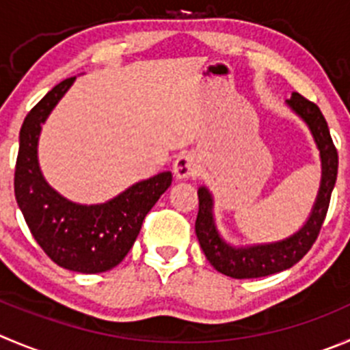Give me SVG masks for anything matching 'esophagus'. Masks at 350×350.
Wrapping results in <instances>:
<instances>
[{
    "label": "esophagus",
    "mask_w": 350,
    "mask_h": 350,
    "mask_svg": "<svg viewBox=\"0 0 350 350\" xmlns=\"http://www.w3.org/2000/svg\"><path fill=\"white\" fill-rule=\"evenodd\" d=\"M198 173V165L191 154H180L173 163V175L177 180H187Z\"/></svg>",
    "instance_id": "esophagus-1"
}]
</instances>
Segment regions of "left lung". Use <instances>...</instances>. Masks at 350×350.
I'll use <instances>...</instances> for the list:
<instances>
[{
	"mask_svg": "<svg viewBox=\"0 0 350 350\" xmlns=\"http://www.w3.org/2000/svg\"><path fill=\"white\" fill-rule=\"evenodd\" d=\"M285 105L308 125L321 158V182L311 213L306 223L291 237L268 244L234 245L219 234L215 221V199L208 187H199V213L196 219V235L206 259L216 271L232 278H259L284 271L301 261L318 239L327 216L332 191L335 187L338 170V154L330 137L327 120L314 103L308 101L297 92H292Z\"/></svg>",
	"mask_w": 350,
	"mask_h": 350,
	"instance_id": "8db88e82",
	"label": "left lung"
}]
</instances>
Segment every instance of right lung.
<instances>
[{
  "label": "right lung",
  "mask_w": 350,
  "mask_h": 350,
  "mask_svg": "<svg viewBox=\"0 0 350 350\" xmlns=\"http://www.w3.org/2000/svg\"><path fill=\"white\" fill-rule=\"evenodd\" d=\"M75 79L55 85L23 120L15 198L31 234L56 265L70 271L103 273L120 265L131 251L146 215L172 185V172L137 182L101 204H79L56 192L39 166V135Z\"/></svg>",
  "instance_id": "add662e5"
}]
</instances>
